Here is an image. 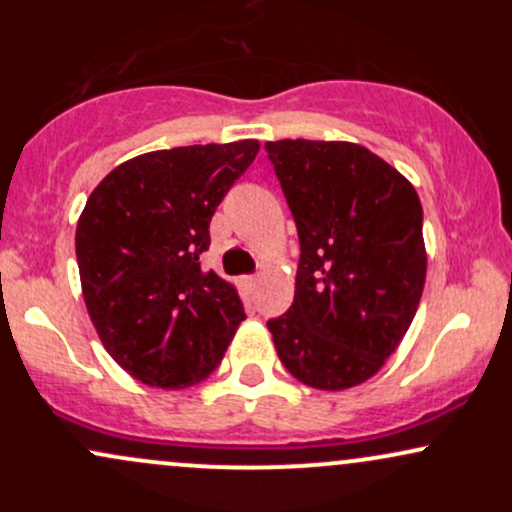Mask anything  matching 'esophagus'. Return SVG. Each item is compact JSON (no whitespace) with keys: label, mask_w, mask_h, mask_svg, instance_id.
Listing matches in <instances>:
<instances>
[{"label":"esophagus","mask_w":512,"mask_h":512,"mask_svg":"<svg viewBox=\"0 0 512 512\" xmlns=\"http://www.w3.org/2000/svg\"><path fill=\"white\" fill-rule=\"evenodd\" d=\"M245 286H248L250 293L257 291V286H260V276H245Z\"/></svg>","instance_id":"34e87169"}]
</instances>
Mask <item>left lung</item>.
<instances>
[{
    "instance_id": "left-lung-1",
    "label": "left lung",
    "mask_w": 512,
    "mask_h": 512,
    "mask_svg": "<svg viewBox=\"0 0 512 512\" xmlns=\"http://www.w3.org/2000/svg\"><path fill=\"white\" fill-rule=\"evenodd\" d=\"M301 240L296 296L267 322L284 368L315 390L373 378L407 334L426 281L414 185L366 146L267 142Z\"/></svg>"
}]
</instances>
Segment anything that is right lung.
<instances>
[{
  "label": "right lung",
  "mask_w": 512,
  "mask_h": 512,
  "mask_svg": "<svg viewBox=\"0 0 512 512\" xmlns=\"http://www.w3.org/2000/svg\"><path fill=\"white\" fill-rule=\"evenodd\" d=\"M260 142L195 144L110 170L76 226L93 327L117 366L161 390L202 383L245 320L236 289L202 269L209 223Z\"/></svg>",
  "instance_id": "add662e5"
}]
</instances>
